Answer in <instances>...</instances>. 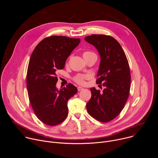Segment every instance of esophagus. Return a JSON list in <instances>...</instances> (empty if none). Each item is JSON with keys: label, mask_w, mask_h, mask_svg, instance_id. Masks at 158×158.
<instances>
[{"label": "esophagus", "mask_w": 158, "mask_h": 158, "mask_svg": "<svg viewBox=\"0 0 158 158\" xmlns=\"http://www.w3.org/2000/svg\"><path fill=\"white\" fill-rule=\"evenodd\" d=\"M84 89V88L83 87H80V86H79L78 87H77V90H78V91H82V90H83Z\"/></svg>", "instance_id": "1"}]
</instances>
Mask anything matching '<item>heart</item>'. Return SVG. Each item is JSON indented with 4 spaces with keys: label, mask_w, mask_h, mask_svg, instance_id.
Instances as JSON below:
<instances>
[{
    "label": "heart",
    "mask_w": 158,
    "mask_h": 158,
    "mask_svg": "<svg viewBox=\"0 0 158 158\" xmlns=\"http://www.w3.org/2000/svg\"><path fill=\"white\" fill-rule=\"evenodd\" d=\"M94 54L91 52H85L83 53V57L84 56H87L88 55ZM90 78V76L89 75H83V74H78L77 76H76L74 77V80L76 82H77L79 84H81L83 85L85 84V79H88Z\"/></svg>",
    "instance_id": "b5f03b06"
}]
</instances>
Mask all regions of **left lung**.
I'll return each mask as SVG.
<instances>
[{
    "mask_svg": "<svg viewBox=\"0 0 158 158\" xmlns=\"http://www.w3.org/2000/svg\"><path fill=\"white\" fill-rule=\"evenodd\" d=\"M84 39L93 45L100 55L96 83L105 87L101 93L95 87L91 88L92 96L86 104L87 110L94 119L107 123L120 114L128 99L131 87L129 63L121 45L112 37L93 34Z\"/></svg>",
    "mask_w": 158,
    "mask_h": 158,
    "instance_id": "obj_1",
    "label": "left lung"
}]
</instances>
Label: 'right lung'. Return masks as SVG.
<instances>
[{
	"instance_id": "add662e5",
	"label": "right lung",
	"mask_w": 158,
	"mask_h": 158,
	"mask_svg": "<svg viewBox=\"0 0 158 158\" xmlns=\"http://www.w3.org/2000/svg\"><path fill=\"white\" fill-rule=\"evenodd\" d=\"M80 39L54 35L44 39L29 62L27 88L29 101L38 119L49 126L63 122L68 115L67 101L77 92L72 84L58 90L56 71L62 69Z\"/></svg>"
}]
</instances>
